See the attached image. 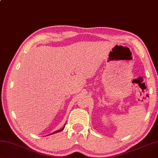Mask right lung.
<instances>
[{
  "instance_id": "add662e5",
  "label": "right lung",
  "mask_w": 158,
  "mask_h": 158,
  "mask_svg": "<svg viewBox=\"0 0 158 158\" xmlns=\"http://www.w3.org/2000/svg\"><path fill=\"white\" fill-rule=\"evenodd\" d=\"M64 127L65 126H64V127L62 129H60V130H57V131H54V132H52V133H51V134H56V133H57V132H60V131H62V130L64 129ZM50 135V134H49Z\"/></svg>"
}]
</instances>
